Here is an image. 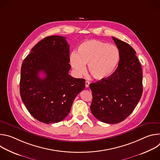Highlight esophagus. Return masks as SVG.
<instances>
[{
    "label": "esophagus",
    "instance_id": "1",
    "mask_svg": "<svg viewBox=\"0 0 160 160\" xmlns=\"http://www.w3.org/2000/svg\"><path fill=\"white\" fill-rule=\"evenodd\" d=\"M89 84H90V82H88V81H86L85 82V87L88 88L89 87Z\"/></svg>",
    "mask_w": 160,
    "mask_h": 160
}]
</instances>
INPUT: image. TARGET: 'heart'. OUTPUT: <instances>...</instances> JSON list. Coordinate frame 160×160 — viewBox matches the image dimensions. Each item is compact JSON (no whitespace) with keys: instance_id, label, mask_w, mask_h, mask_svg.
<instances>
[{"instance_id":"b5f03b06","label":"heart","mask_w":160,"mask_h":160,"mask_svg":"<svg viewBox=\"0 0 160 160\" xmlns=\"http://www.w3.org/2000/svg\"><path fill=\"white\" fill-rule=\"evenodd\" d=\"M120 59L118 49L99 40L82 42L77 53H72L70 62L77 75L85 73V65L90 75L98 80L109 78L115 72Z\"/></svg>"}]
</instances>
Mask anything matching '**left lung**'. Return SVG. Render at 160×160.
I'll return each instance as SVG.
<instances>
[{
    "instance_id": "1",
    "label": "left lung",
    "mask_w": 160,
    "mask_h": 160,
    "mask_svg": "<svg viewBox=\"0 0 160 160\" xmlns=\"http://www.w3.org/2000/svg\"><path fill=\"white\" fill-rule=\"evenodd\" d=\"M120 52L118 66L109 78L90 83L92 101L90 110L99 121L115 124L126 119L142 94V72L135 50L112 37Z\"/></svg>"
}]
</instances>
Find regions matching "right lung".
<instances>
[{
  "label": "right lung",
  "mask_w": 160,
  "mask_h": 160,
  "mask_svg": "<svg viewBox=\"0 0 160 160\" xmlns=\"http://www.w3.org/2000/svg\"><path fill=\"white\" fill-rule=\"evenodd\" d=\"M70 46L65 37L49 36L37 43L21 68V99L31 115L44 123L64 120L76 96L85 89V80L75 78L71 68ZM42 72L45 77L40 78Z\"/></svg>",
  "instance_id": "obj_1"
}]
</instances>
